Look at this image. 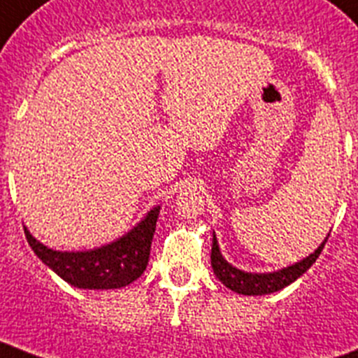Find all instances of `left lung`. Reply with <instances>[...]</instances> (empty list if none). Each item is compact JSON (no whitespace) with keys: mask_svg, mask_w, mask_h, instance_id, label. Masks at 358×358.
Segmentation results:
<instances>
[{"mask_svg":"<svg viewBox=\"0 0 358 358\" xmlns=\"http://www.w3.org/2000/svg\"><path fill=\"white\" fill-rule=\"evenodd\" d=\"M327 239L321 243V246L310 253L307 259L299 260V262L292 264L289 267H283V269H278V271L273 273H246L243 269H237V267L231 266L230 262L224 260V257L221 255L219 251L217 239H212V269H214L215 276L219 278V282L224 283L228 289H231L234 292H239V294L244 296H262V294H271V292L280 291V289L287 287L289 283H292L294 280H298L299 276L307 273L308 267L315 262V259L321 255L324 244H327Z\"/></svg>","mask_w":358,"mask_h":358,"instance_id":"obj_1","label":"left lung"}]
</instances>
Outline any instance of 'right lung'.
<instances>
[{"mask_svg": "<svg viewBox=\"0 0 358 358\" xmlns=\"http://www.w3.org/2000/svg\"><path fill=\"white\" fill-rule=\"evenodd\" d=\"M160 207L151 208L137 227L121 239L87 251H57L38 243L24 227L28 244L35 255L73 287L119 289L146 271L151 241Z\"/></svg>", "mask_w": 358, "mask_h": 358, "instance_id": "add662e5", "label": "right lung"}]
</instances>
